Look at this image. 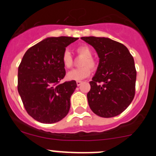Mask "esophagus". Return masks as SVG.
<instances>
[{
  "instance_id": "34e87169",
  "label": "esophagus",
  "mask_w": 156,
  "mask_h": 156,
  "mask_svg": "<svg viewBox=\"0 0 156 156\" xmlns=\"http://www.w3.org/2000/svg\"><path fill=\"white\" fill-rule=\"evenodd\" d=\"M82 81H76V84L77 86H80V85H81V83H82Z\"/></svg>"
}]
</instances>
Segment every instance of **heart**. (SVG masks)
<instances>
[{
    "label": "heart",
    "mask_w": 156,
    "mask_h": 156,
    "mask_svg": "<svg viewBox=\"0 0 156 156\" xmlns=\"http://www.w3.org/2000/svg\"><path fill=\"white\" fill-rule=\"evenodd\" d=\"M76 52L79 56L83 57L80 62V66H82L80 68L75 69L69 71L66 75V78L69 80L80 81L85 79L90 75L91 70H95L98 67L97 61L92 57V51L87 45H80L76 48ZM63 66L66 68L69 69L73 66V60L71 54L69 51H66L63 53L62 57Z\"/></svg>",
    "instance_id": "heart-1"
}]
</instances>
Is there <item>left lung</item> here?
Returning a JSON list of instances; mask_svg holds the SVG:
<instances>
[{
    "mask_svg": "<svg viewBox=\"0 0 156 156\" xmlns=\"http://www.w3.org/2000/svg\"><path fill=\"white\" fill-rule=\"evenodd\" d=\"M94 47L99 65L90 82L88 104L94 113L104 118L119 115L133 101L137 72L126 46L109 38L81 37Z\"/></svg>",
    "mask_w": 156,
    "mask_h": 156,
    "instance_id": "left-lung-1",
    "label": "left lung"
}]
</instances>
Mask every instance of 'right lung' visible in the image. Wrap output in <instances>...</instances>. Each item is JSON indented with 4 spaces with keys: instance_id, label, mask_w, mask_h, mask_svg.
Segmentation results:
<instances>
[{
    "instance_id": "1",
    "label": "right lung",
    "mask_w": 156,
    "mask_h": 156,
    "mask_svg": "<svg viewBox=\"0 0 156 156\" xmlns=\"http://www.w3.org/2000/svg\"><path fill=\"white\" fill-rule=\"evenodd\" d=\"M78 38L49 37L29 48L18 69V91L27 113L42 123L57 122L68 114L75 80L60 83L66 76L62 57Z\"/></svg>"
}]
</instances>
